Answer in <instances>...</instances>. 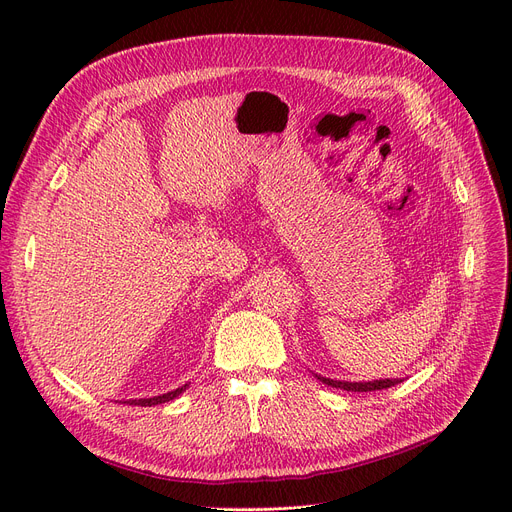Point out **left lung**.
Instances as JSON below:
<instances>
[{
	"label": "left lung",
	"instance_id": "left-lung-1",
	"mask_svg": "<svg viewBox=\"0 0 512 512\" xmlns=\"http://www.w3.org/2000/svg\"><path fill=\"white\" fill-rule=\"evenodd\" d=\"M324 384L332 388H340L346 392H375V390H386L396 386L400 380H375V382H338V380H328V378H319Z\"/></svg>",
	"mask_w": 512,
	"mask_h": 512
}]
</instances>
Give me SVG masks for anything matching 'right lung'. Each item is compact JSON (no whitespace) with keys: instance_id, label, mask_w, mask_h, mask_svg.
<instances>
[{"instance_id":"add662e5","label":"right lung","mask_w":512,"mask_h":512,"mask_svg":"<svg viewBox=\"0 0 512 512\" xmlns=\"http://www.w3.org/2000/svg\"><path fill=\"white\" fill-rule=\"evenodd\" d=\"M184 390H186V386L176 388L174 392L161 394V396H153V398H139V400H122V402H128V405H139V407H155V405H161V402H168V400L176 398V396H178V394H182Z\"/></svg>"}]
</instances>
